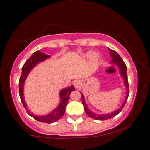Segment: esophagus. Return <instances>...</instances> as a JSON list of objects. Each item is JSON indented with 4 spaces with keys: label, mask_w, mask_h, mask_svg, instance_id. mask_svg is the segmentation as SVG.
<instances>
[{
    "label": "esophagus",
    "mask_w": 150,
    "mask_h": 150,
    "mask_svg": "<svg viewBox=\"0 0 150 150\" xmlns=\"http://www.w3.org/2000/svg\"><path fill=\"white\" fill-rule=\"evenodd\" d=\"M74 86L76 88H79V81H75L74 82Z\"/></svg>",
    "instance_id": "esophagus-1"
}]
</instances>
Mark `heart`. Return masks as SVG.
<instances>
[{
	"instance_id": "1",
	"label": "heart",
	"mask_w": 150,
	"mask_h": 150,
	"mask_svg": "<svg viewBox=\"0 0 150 150\" xmlns=\"http://www.w3.org/2000/svg\"><path fill=\"white\" fill-rule=\"evenodd\" d=\"M91 57H92L93 59H94L95 60H98V59H100V54L96 52H93L92 53H91V52H88V53H86V57H89V56H91Z\"/></svg>"
}]
</instances>
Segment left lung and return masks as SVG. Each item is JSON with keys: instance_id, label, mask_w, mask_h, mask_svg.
Segmentation results:
<instances>
[{"instance_id": "1", "label": "left lung", "mask_w": 150, "mask_h": 150, "mask_svg": "<svg viewBox=\"0 0 150 150\" xmlns=\"http://www.w3.org/2000/svg\"><path fill=\"white\" fill-rule=\"evenodd\" d=\"M109 51H110V56L112 57V61L110 63L112 64H115L117 65L118 69H119L120 71V74L122 76V79L124 80V84L125 86V88H126V97H125V100L123 102V103L122 104V106L120 107L119 108L116 110L115 111L112 112L111 113H108V114H103V115H98V114H95L91 112L89 109L88 108V106L86 104V102H85V98L84 96L83 95V93H81V99H82V104L84 106V109L87 115H88L89 117H90L91 118H93L95 120H104L106 119H109V118H111L114 117H115L116 115H117L118 113L120 112V111L122 110V109L123 108V107L125 106V104H126L127 100L128 99L129 97V82H128V78H127V66L126 64H125L124 61H122V59H121V57H120L119 54L116 52V51L112 50V49L108 48Z\"/></svg>"}]
</instances>
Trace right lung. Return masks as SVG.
I'll list each match as a JSON object with an SVG mask.
<instances>
[{
	"instance_id": "1",
	"label": "right lung",
	"mask_w": 150,
	"mask_h": 150,
	"mask_svg": "<svg viewBox=\"0 0 150 150\" xmlns=\"http://www.w3.org/2000/svg\"><path fill=\"white\" fill-rule=\"evenodd\" d=\"M49 55L46 54L45 53L41 52L40 50H38L35 52L31 56L28 61H27L25 64H23L22 67V73L21 77L19 78V96L21 98V102L23 104L24 108H25L27 112L30 117H33L34 119L38 120L40 122H45V123H52L54 122L57 121L61 118L62 116L64 115V112H65V108L67 105L69 96L70 93L72 92L73 90H75V88L73 86H71L69 88L62 89L60 91V98H61V102L59 104L57 108L54 110H53L48 115H43V116H38L33 114L30 110H28V106H27L26 102L24 99V94H23V88L24 83L27 79V77L31 71L32 70L33 67L36 66L37 64L39 62L45 61L47 59L50 58Z\"/></svg>"
}]
</instances>
